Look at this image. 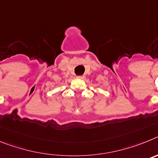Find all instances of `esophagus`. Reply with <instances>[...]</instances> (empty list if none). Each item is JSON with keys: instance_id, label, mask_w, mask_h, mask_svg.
Returning <instances> with one entry per match:
<instances>
[{"instance_id": "1", "label": "esophagus", "mask_w": 158, "mask_h": 158, "mask_svg": "<svg viewBox=\"0 0 158 158\" xmlns=\"http://www.w3.org/2000/svg\"><path fill=\"white\" fill-rule=\"evenodd\" d=\"M77 77L78 79H82V80H83V79H85V77L82 76V75H81V76H77Z\"/></svg>"}]
</instances>
